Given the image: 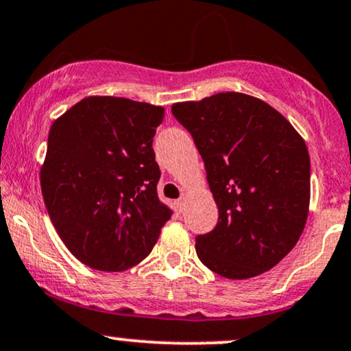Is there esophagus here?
I'll use <instances>...</instances> for the list:
<instances>
[{
  "instance_id": "34e87169",
  "label": "esophagus",
  "mask_w": 351,
  "mask_h": 351,
  "mask_svg": "<svg viewBox=\"0 0 351 351\" xmlns=\"http://www.w3.org/2000/svg\"><path fill=\"white\" fill-rule=\"evenodd\" d=\"M175 204H176V209H178L180 213H183V210H184V197H180V199L176 201Z\"/></svg>"
}]
</instances>
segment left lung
Listing matches in <instances>:
<instances>
[{"label":"left lung","instance_id":"obj_1","mask_svg":"<svg viewBox=\"0 0 351 351\" xmlns=\"http://www.w3.org/2000/svg\"><path fill=\"white\" fill-rule=\"evenodd\" d=\"M219 208L216 227L196 237L197 258L229 280L271 269L306 226L311 160L306 142L269 104L242 93L176 103Z\"/></svg>","mask_w":351,"mask_h":351}]
</instances>
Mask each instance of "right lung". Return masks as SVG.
I'll use <instances>...</instances> for the list:
<instances>
[{
  "instance_id": "1",
  "label": "right lung",
  "mask_w": 351,
  "mask_h": 351,
  "mask_svg": "<svg viewBox=\"0 0 351 351\" xmlns=\"http://www.w3.org/2000/svg\"><path fill=\"white\" fill-rule=\"evenodd\" d=\"M163 119L162 106L91 96L50 128L42 196L63 243L88 267H135L171 217L152 147Z\"/></svg>"
}]
</instances>
